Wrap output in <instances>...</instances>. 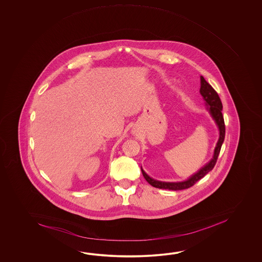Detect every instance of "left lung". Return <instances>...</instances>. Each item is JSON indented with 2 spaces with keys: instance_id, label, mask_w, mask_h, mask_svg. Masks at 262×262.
<instances>
[{
  "instance_id": "1",
  "label": "left lung",
  "mask_w": 262,
  "mask_h": 262,
  "mask_svg": "<svg viewBox=\"0 0 262 262\" xmlns=\"http://www.w3.org/2000/svg\"><path fill=\"white\" fill-rule=\"evenodd\" d=\"M200 93L203 97V100L205 101V104L207 106V111L211 114L214 123H216L218 131H219V139H218L217 143L213 150V156L210 161L201 167V169L198 172L194 173L191 177L183 181V182H176V183H170V182H161L157 181L155 179L150 178V176L145 172L143 168L141 167V172L143 174V177L149 184L160 189L168 190H183L189 188L192 185L200 181L201 178H203L207 173L210 172L213 167L215 166V163L217 161L218 156L221 150L224 139H225V123H224V118L222 114V102L220 100V97L217 93L214 91L212 86L207 82L205 78L202 76L201 77V90Z\"/></svg>"
}]
</instances>
